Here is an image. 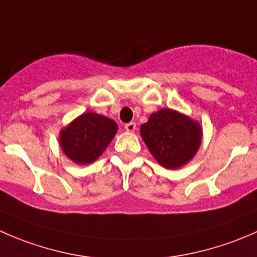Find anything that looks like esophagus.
<instances>
[{"mask_svg":"<svg viewBox=\"0 0 257 257\" xmlns=\"http://www.w3.org/2000/svg\"><path fill=\"white\" fill-rule=\"evenodd\" d=\"M124 128H125L126 132H134L137 128V124L134 123V121H131V123H126L125 125H124Z\"/></svg>","mask_w":257,"mask_h":257,"instance_id":"obj_1","label":"esophagus"}]
</instances>
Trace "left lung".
Here are the masks:
<instances>
[{
	"label": "left lung",
	"instance_id": "left-lung-1",
	"mask_svg": "<svg viewBox=\"0 0 257 257\" xmlns=\"http://www.w3.org/2000/svg\"><path fill=\"white\" fill-rule=\"evenodd\" d=\"M141 134L153 157L168 169L186 164L201 143L199 123L172 109L153 113L141 126Z\"/></svg>",
	"mask_w": 257,
	"mask_h": 257
}]
</instances>
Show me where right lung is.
<instances>
[{"label":"right lung","mask_w":257,"mask_h":257,"mask_svg":"<svg viewBox=\"0 0 257 257\" xmlns=\"http://www.w3.org/2000/svg\"><path fill=\"white\" fill-rule=\"evenodd\" d=\"M118 125L97 113H83L61 132L59 143L64 154L78 164L94 162L115 136Z\"/></svg>","instance_id":"right-lung-1"}]
</instances>
